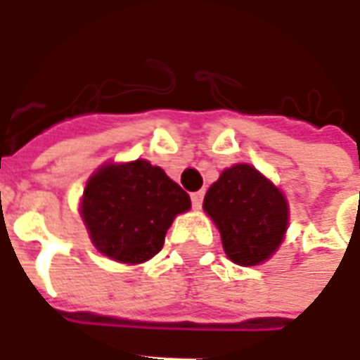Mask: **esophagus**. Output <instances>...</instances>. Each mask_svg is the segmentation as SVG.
<instances>
[{
  "instance_id": "1",
  "label": "esophagus",
  "mask_w": 360,
  "mask_h": 360,
  "mask_svg": "<svg viewBox=\"0 0 360 360\" xmlns=\"http://www.w3.org/2000/svg\"><path fill=\"white\" fill-rule=\"evenodd\" d=\"M191 200H193V206H195L196 210H198V208L202 206V200H204L202 191H198V193H193V195H191Z\"/></svg>"
}]
</instances>
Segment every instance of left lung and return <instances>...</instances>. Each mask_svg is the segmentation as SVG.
Here are the masks:
<instances>
[{
  "instance_id": "8db88e82",
  "label": "left lung",
  "mask_w": 360,
  "mask_h": 360,
  "mask_svg": "<svg viewBox=\"0 0 360 360\" xmlns=\"http://www.w3.org/2000/svg\"><path fill=\"white\" fill-rule=\"evenodd\" d=\"M202 208L219 229L229 260L239 266L266 262L281 245L289 224L283 193L249 164L224 169L208 188Z\"/></svg>"
}]
</instances>
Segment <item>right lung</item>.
Masks as SVG:
<instances>
[{
	"mask_svg": "<svg viewBox=\"0 0 360 360\" xmlns=\"http://www.w3.org/2000/svg\"><path fill=\"white\" fill-rule=\"evenodd\" d=\"M188 208L191 196L162 167L134 160L94 172L82 193L81 216L103 257L142 264L162 250L175 216Z\"/></svg>",
	"mask_w": 360,
	"mask_h": 360,
	"instance_id": "obj_1",
	"label": "right lung"
}]
</instances>
